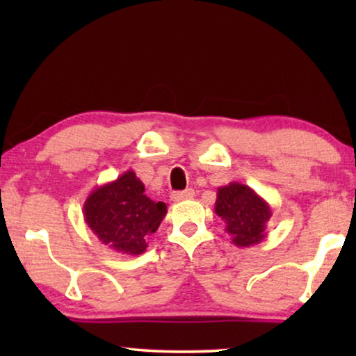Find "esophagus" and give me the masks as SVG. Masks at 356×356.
<instances>
[{
  "instance_id": "obj_1",
  "label": "esophagus",
  "mask_w": 356,
  "mask_h": 356,
  "mask_svg": "<svg viewBox=\"0 0 356 356\" xmlns=\"http://www.w3.org/2000/svg\"><path fill=\"white\" fill-rule=\"evenodd\" d=\"M193 196H195V190L193 188H186L184 191H176L171 195V200L180 202V201H186V200H193Z\"/></svg>"
}]
</instances>
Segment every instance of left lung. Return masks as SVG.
<instances>
[{"label":"left lung","mask_w":356,"mask_h":356,"mask_svg":"<svg viewBox=\"0 0 356 356\" xmlns=\"http://www.w3.org/2000/svg\"><path fill=\"white\" fill-rule=\"evenodd\" d=\"M215 213L225 221L232 243L240 248L261 243L267 236L265 229L272 218V209L248 185L231 182L216 193Z\"/></svg>","instance_id":"obj_1"}]
</instances>
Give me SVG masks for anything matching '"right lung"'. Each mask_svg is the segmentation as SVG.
I'll return each instance as SVG.
<instances>
[{
    "label": "right lung",
    "mask_w": 356,
    "mask_h": 356,
    "mask_svg": "<svg viewBox=\"0 0 356 356\" xmlns=\"http://www.w3.org/2000/svg\"><path fill=\"white\" fill-rule=\"evenodd\" d=\"M144 184L134 171L91 191L83 206L84 221L102 243L129 256L143 254L147 238L166 215V204L144 195Z\"/></svg>",
    "instance_id": "right-lung-1"
}]
</instances>
